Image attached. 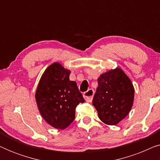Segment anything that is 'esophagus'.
Here are the masks:
<instances>
[{
	"mask_svg": "<svg viewBox=\"0 0 160 160\" xmlns=\"http://www.w3.org/2000/svg\"><path fill=\"white\" fill-rule=\"evenodd\" d=\"M94 93H95V92H94L92 89H89L87 92H85L84 93V97L87 102H92L93 96H94Z\"/></svg>",
	"mask_w": 160,
	"mask_h": 160,
	"instance_id": "esophagus-1",
	"label": "esophagus"
}]
</instances>
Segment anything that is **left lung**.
<instances>
[{
  "instance_id": "1",
  "label": "left lung",
  "mask_w": 160,
  "mask_h": 160,
  "mask_svg": "<svg viewBox=\"0 0 160 160\" xmlns=\"http://www.w3.org/2000/svg\"><path fill=\"white\" fill-rule=\"evenodd\" d=\"M98 82L93 106L102 122L115 125L130 112L134 100V87L119 68L100 75Z\"/></svg>"
}]
</instances>
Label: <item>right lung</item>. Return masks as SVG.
Wrapping results in <instances>:
<instances>
[{
    "instance_id": "1",
    "label": "right lung",
    "mask_w": 160,
    "mask_h": 160,
    "mask_svg": "<svg viewBox=\"0 0 160 160\" xmlns=\"http://www.w3.org/2000/svg\"><path fill=\"white\" fill-rule=\"evenodd\" d=\"M71 72L54 62L43 73L36 92L41 116L50 125L65 129L75 119L76 107L85 100L75 82L70 81Z\"/></svg>"
}]
</instances>
